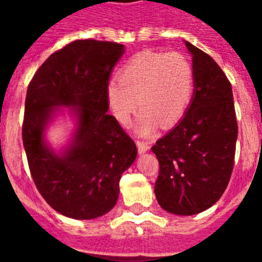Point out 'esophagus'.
Returning <instances> with one entry per match:
<instances>
[{
  "label": "esophagus",
  "mask_w": 262,
  "mask_h": 262,
  "mask_svg": "<svg viewBox=\"0 0 262 262\" xmlns=\"http://www.w3.org/2000/svg\"><path fill=\"white\" fill-rule=\"evenodd\" d=\"M137 147H138L139 153H144L149 149V143L146 141H137Z\"/></svg>",
  "instance_id": "esophagus-1"
}]
</instances>
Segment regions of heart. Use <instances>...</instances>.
I'll return each instance as SVG.
<instances>
[{"label": "heart", "mask_w": 262, "mask_h": 262, "mask_svg": "<svg viewBox=\"0 0 262 262\" xmlns=\"http://www.w3.org/2000/svg\"><path fill=\"white\" fill-rule=\"evenodd\" d=\"M194 89V68L187 57L178 52L143 50L121 67L118 80L107 82L106 99L123 124L129 123L139 105L137 130L149 134L158 123L167 128L180 120L191 102Z\"/></svg>", "instance_id": "b5f03b06"}]
</instances>
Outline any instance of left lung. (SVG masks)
I'll use <instances>...</instances> for the list:
<instances>
[{
	"label": "left lung",
	"instance_id": "8db88e82",
	"mask_svg": "<svg viewBox=\"0 0 262 262\" xmlns=\"http://www.w3.org/2000/svg\"><path fill=\"white\" fill-rule=\"evenodd\" d=\"M195 91L180 123L152 152L160 172L155 194L161 207L192 215L215 204L228 186L238 134L231 82L215 60L189 41Z\"/></svg>",
	"mask_w": 262,
	"mask_h": 262
}]
</instances>
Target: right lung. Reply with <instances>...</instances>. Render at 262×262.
Segmentation results:
<instances>
[{"label":"right lung","mask_w":262,"mask_h":262,"mask_svg":"<svg viewBox=\"0 0 262 262\" xmlns=\"http://www.w3.org/2000/svg\"><path fill=\"white\" fill-rule=\"evenodd\" d=\"M123 44L81 39L47 58L28 86L23 142L31 178L47 203L75 219L104 215L116 204L119 181L134 162L137 146L107 114L106 86ZM75 106L79 129L63 156L43 143L53 107Z\"/></svg>","instance_id":"obj_1"}]
</instances>
